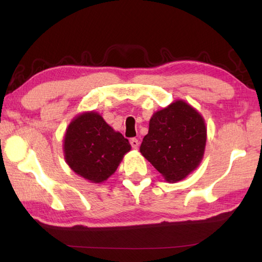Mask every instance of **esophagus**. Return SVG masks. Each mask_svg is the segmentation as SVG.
I'll return each instance as SVG.
<instances>
[{
	"label": "esophagus",
	"mask_w": 262,
	"mask_h": 262,
	"mask_svg": "<svg viewBox=\"0 0 262 262\" xmlns=\"http://www.w3.org/2000/svg\"><path fill=\"white\" fill-rule=\"evenodd\" d=\"M130 145H132V148L133 149H137L139 148V144H140V142H139V140L137 139H134V137H133V139H130Z\"/></svg>",
	"instance_id": "obj_1"
}]
</instances>
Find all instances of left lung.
<instances>
[{
	"instance_id": "8db88e82",
	"label": "left lung",
	"mask_w": 262,
	"mask_h": 262,
	"mask_svg": "<svg viewBox=\"0 0 262 262\" xmlns=\"http://www.w3.org/2000/svg\"><path fill=\"white\" fill-rule=\"evenodd\" d=\"M207 129L200 114L178 100L152 115L140 151L167 181L183 180L200 164Z\"/></svg>"
}]
</instances>
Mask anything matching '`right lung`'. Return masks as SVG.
Returning <instances> with one entry per match:
<instances>
[{
  "mask_svg": "<svg viewBox=\"0 0 262 262\" xmlns=\"http://www.w3.org/2000/svg\"><path fill=\"white\" fill-rule=\"evenodd\" d=\"M129 150L128 140L96 112L77 117L64 136L66 162L74 172L92 183H101L112 176Z\"/></svg>",
  "mask_w": 262,
  "mask_h": 262,
  "instance_id": "1",
  "label": "right lung"
}]
</instances>
